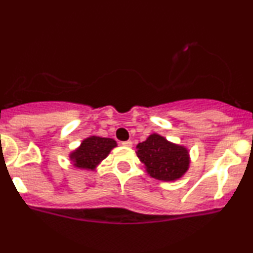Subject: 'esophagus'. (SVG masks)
Here are the masks:
<instances>
[{
  "mask_svg": "<svg viewBox=\"0 0 253 253\" xmlns=\"http://www.w3.org/2000/svg\"><path fill=\"white\" fill-rule=\"evenodd\" d=\"M123 145H124V146H126V147H132L133 143L130 140H127V141H124Z\"/></svg>",
  "mask_w": 253,
  "mask_h": 253,
  "instance_id": "obj_1",
  "label": "esophagus"
}]
</instances>
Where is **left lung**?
<instances>
[{"instance_id":"left-lung-1","label":"left lung","mask_w":253,"mask_h":253,"mask_svg":"<svg viewBox=\"0 0 253 253\" xmlns=\"http://www.w3.org/2000/svg\"><path fill=\"white\" fill-rule=\"evenodd\" d=\"M136 156L151 177L164 182L179 179L190 165L187 147L171 143L157 133L136 145Z\"/></svg>"}]
</instances>
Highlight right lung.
<instances>
[{
	"mask_svg": "<svg viewBox=\"0 0 253 253\" xmlns=\"http://www.w3.org/2000/svg\"><path fill=\"white\" fill-rule=\"evenodd\" d=\"M117 141L112 138L91 135L85 138L76 150L70 152V161L77 169L96 170L101 162L117 147Z\"/></svg>",
	"mask_w": 253,
	"mask_h": 253,
	"instance_id": "obj_1",
	"label": "right lung"
}]
</instances>
